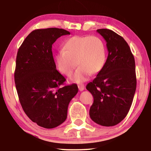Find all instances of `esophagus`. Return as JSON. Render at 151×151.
Segmentation results:
<instances>
[{
  "instance_id": "esophagus-1",
  "label": "esophagus",
  "mask_w": 151,
  "mask_h": 151,
  "mask_svg": "<svg viewBox=\"0 0 151 151\" xmlns=\"http://www.w3.org/2000/svg\"><path fill=\"white\" fill-rule=\"evenodd\" d=\"M78 89L80 91H83L85 90V85H84L83 84H79V85H78Z\"/></svg>"
}]
</instances>
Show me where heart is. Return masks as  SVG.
Returning <instances> with one entry per match:
<instances>
[{"label":"heart","mask_w":151,"mask_h":151,"mask_svg":"<svg viewBox=\"0 0 151 151\" xmlns=\"http://www.w3.org/2000/svg\"><path fill=\"white\" fill-rule=\"evenodd\" d=\"M106 60L105 45L103 40L96 36L70 37L63 43V51L55 56L57 69L66 76L73 73L76 63L79 65L71 78L76 83L88 80L92 73L100 72Z\"/></svg>","instance_id":"heart-1"}]
</instances>
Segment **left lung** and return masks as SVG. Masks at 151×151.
<instances>
[{"mask_svg": "<svg viewBox=\"0 0 151 151\" xmlns=\"http://www.w3.org/2000/svg\"><path fill=\"white\" fill-rule=\"evenodd\" d=\"M106 40L108 57L104 68L86 88L94 101L89 115L96 124L114 126L129 112L137 87L135 62L125 40L111 30L98 29Z\"/></svg>", "mask_w": 151, "mask_h": 151, "instance_id": "left-lung-1", "label": "left lung"}]
</instances>
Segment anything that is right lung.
Returning <instances> with one entry per match:
<instances>
[{
	"label": "right lung",
	"instance_id": "right-lung-1",
	"mask_svg": "<svg viewBox=\"0 0 151 151\" xmlns=\"http://www.w3.org/2000/svg\"><path fill=\"white\" fill-rule=\"evenodd\" d=\"M57 28L33 30L19 48L14 82L20 104L39 126L52 129L65 121L68 106L78 93L76 84L62 86L66 79L57 70L52 45L70 35Z\"/></svg>",
	"mask_w": 151,
	"mask_h": 151
}]
</instances>
